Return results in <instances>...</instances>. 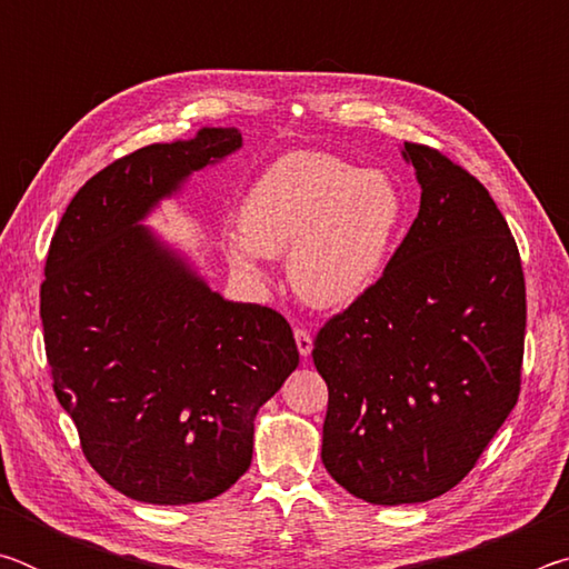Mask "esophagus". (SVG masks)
Wrapping results in <instances>:
<instances>
[{
	"label": "esophagus",
	"mask_w": 569,
	"mask_h": 569,
	"mask_svg": "<svg viewBox=\"0 0 569 569\" xmlns=\"http://www.w3.org/2000/svg\"><path fill=\"white\" fill-rule=\"evenodd\" d=\"M293 336H296V346H298V353L303 356V359H308V356H311V351H313V341H311V333H308L306 329H296L293 331Z\"/></svg>",
	"instance_id": "esophagus-1"
}]
</instances>
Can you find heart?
Listing matches in <instances>:
<instances>
[{"label": "heart", "instance_id": "heart-1", "mask_svg": "<svg viewBox=\"0 0 569 569\" xmlns=\"http://www.w3.org/2000/svg\"><path fill=\"white\" fill-rule=\"evenodd\" d=\"M240 236L226 253L261 281V256L288 253L293 291L316 308H346L377 286L407 223L401 188L331 152L298 150L268 166L246 192Z\"/></svg>", "mask_w": 569, "mask_h": 569}]
</instances>
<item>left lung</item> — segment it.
I'll list each match as a JSON object with an SVG mask.
<instances>
[{"instance_id": "left-lung-1", "label": "left lung", "mask_w": 569, "mask_h": 569, "mask_svg": "<svg viewBox=\"0 0 569 569\" xmlns=\"http://www.w3.org/2000/svg\"><path fill=\"white\" fill-rule=\"evenodd\" d=\"M419 216L383 276L323 326L321 459L371 505H417L475 467L519 397L525 276L507 220L477 178L403 142Z\"/></svg>"}]
</instances>
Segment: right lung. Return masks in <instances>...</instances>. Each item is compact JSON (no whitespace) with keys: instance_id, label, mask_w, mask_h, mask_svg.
<instances>
[{"instance_id":"add662e5","label":"right lung","mask_w":569,"mask_h":569,"mask_svg":"<svg viewBox=\"0 0 569 569\" xmlns=\"http://www.w3.org/2000/svg\"><path fill=\"white\" fill-rule=\"evenodd\" d=\"M243 148L200 128L114 160L77 190L54 230L40 316L54 393L94 471L148 505L206 502L253 457L258 409L298 366L273 308L208 286L146 220L196 172Z\"/></svg>"}]
</instances>
